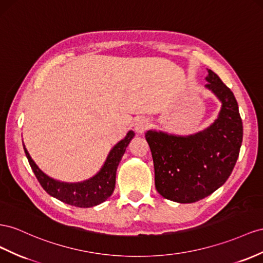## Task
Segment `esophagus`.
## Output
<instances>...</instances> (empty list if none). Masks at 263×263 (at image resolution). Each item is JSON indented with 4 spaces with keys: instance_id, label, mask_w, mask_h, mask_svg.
Instances as JSON below:
<instances>
[{
    "instance_id": "34e87169",
    "label": "esophagus",
    "mask_w": 263,
    "mask_h": 263,
    "mask_svg": "<svg viewBox=\"0 0 263 263\" xmlns=\"http://www.w3.org/2000/svg\"><path fill=\"white\" fill-rule=\"evenodd\" d=\"M149 126H151V123L147 118H138L135 122V130L138 134H144V132L149 128Z\"/></svg>"
}]
</instances>
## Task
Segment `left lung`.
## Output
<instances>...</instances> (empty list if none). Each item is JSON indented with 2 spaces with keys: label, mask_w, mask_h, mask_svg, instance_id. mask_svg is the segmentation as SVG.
Instances as JSON below:
<instances>
[{
  "label": "left lung",
  "mask_w": 263,
  "mask_h": 263,
  "mask_svg": "<svg viewBox=\"0 0 263 263\" xmlns=\"http://www.w3.org/2000/svg\"><path fill=\"white\" fill-rule=\"evenodd\" d=\"M208 70L205 88L221 103L217 119L207 128L188 136L147 130L158 193L175 202L191 203L208 197L229 178L241 143L242 120L230 88Z\"/></svg>",
  "instance_id": "8db88e82"
}]
</instances>
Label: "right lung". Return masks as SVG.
<instances>
[{
    "label": "right lung",
    "instance_id": "add662e5",
    "mask_svg": "<svg viewBox=\"0 0 263 263\" xmlns=\"http://www.w3.org/2000/svg\"><path fill=\"white\" fill-rule=\"evenodd\" d=\"M134 136L135 133L133 130L127 133L125 138L111 148L101 170L91 178L80 182H65L47 176L35 164L24 144L23 147L32 170L41 186L49 196L75 207L89 208L104 202L111 196L115 189L116 172L119 161L122 160L126 148Z\"/></svg>",
    "mask_w": 263,
    "mask_h": 263
}]
</instances>
